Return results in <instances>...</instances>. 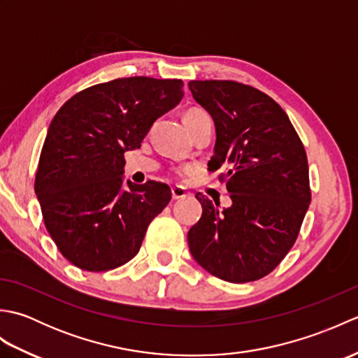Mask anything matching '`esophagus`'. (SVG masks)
<instances>
[{"instance_id": "34e87169", "label": "esophagus", "mask_w": 358, "mask_h": 358, "mask_svg": "<svg viewBox=\"0 0 358 358\" xmlns=\"http://www.w3.org/2000/svg\"><path fill=\"white\" fill-rule=\"evenodd\" d=\"M189 194L186 192L185 187L181 186H173L172 187V200H181V199H186Z\"/></svg>"}]
</instances>
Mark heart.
Masks as SVG:
<instances>
[{
	"label": "heart",
	"mask_w": 358,
	"mask_h": 358,
	"mask_svg": "<svg viewBox=\"0 0 358 358\" xmlns=\"http://www.w3.org/2000/svg\"><path fill=\"white\" fill-rule=\"evenodd\" d=\"M208 113L204 112L203 109H199V108H194V109H189L186 113H185V121H194L196 118H201V117H206Z\"/></svg>",
	"instance_id": "b5f03b06"
}]
</instances>
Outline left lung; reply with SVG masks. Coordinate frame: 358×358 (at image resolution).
<instances>
[{"label": "left lung", "instance_id": "left-lung-1", "mask_svg": "<svg viewBox=\"0 0 358 358\" xmlns=\"http://www.w3.org/2000/svg\"><path fill=\"white\" fill-rule=\"evenodd\" d=\"M217 129L208 169L218 171L232 206L196 194L201 218L187 232L191 254L212 275L248 283L268 275L299 237L310 203L308 157L286 112L262 90L232 80L189 81Z\"/></svg>", "mask_w": 358, "mask_h": 358}]
</instances>
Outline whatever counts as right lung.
I'll list each match as a JSON object with an SVG mask.
<instances>
[{"instance_id": "right-lung-1", "label": "right lung", "mask_w": 358, "mask_h": 358, "mask_svg": "<svg viewBox=\"0 0 358 358\" xmlns=\"http://www.w3.org/2000/svg\"><path fill=\"white\" fill-rule=\"evenodd\" d=\"M183 81L117 78L69 98L53 117L35 175L44 226L59 252L89 272L138 254L148 226L172 199L167 185L123 189L124 152L183 98Z\"/></svg>"}]
</instances>
